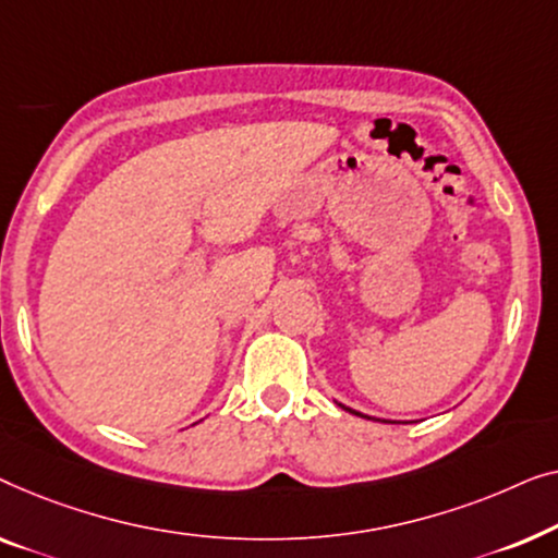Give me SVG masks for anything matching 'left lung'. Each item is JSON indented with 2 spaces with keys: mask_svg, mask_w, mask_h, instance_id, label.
<instances>
[{
  "mask_svg": "<svg viewBox=\"0 0 558 558\" xmlns=\"http://www.w3.org/2000/svg\"><path fill=\"white\" fill-rule=\"evenodd\" d=\"M341 407H343V404H341ZM343 410L351 412V414H359V417H366V414H361V412H356V410H349V407H343ZM366 420H372V417H366Z\"/></svg>",
  "mask_w": 558,
  "mask_h": 558,
  "instance_id": "8db88e82",
  "label": "left lung"
}]
</instances>
